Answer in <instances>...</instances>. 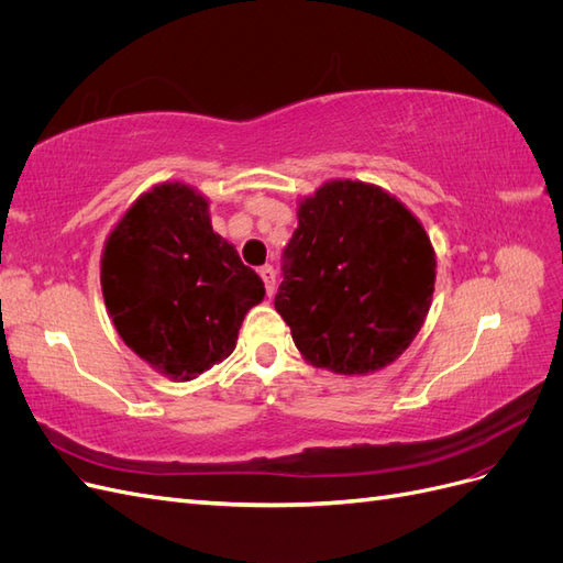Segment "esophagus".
<instances>
[{
  "label": "esophagus",
  "instance_id": "34e87169",
  "mask_svg": "<svg viewBox=\"0 0 563 563\" xmlns=\"http://www.w3.org/2000/svg\"><path fill=\"white\" fill-rule=\"evenodd\" d=\"M258 272H261V279H263V284H265L267 296H272V294H275V282H277L275 267H272V265H263Z\"/></svg>",
  "mask_w": 563,
  "mask_h": 563
}]
</instances>
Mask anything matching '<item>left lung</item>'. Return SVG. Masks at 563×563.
<instances>
[{
	"label": "left lung",
	"instance_id": "obj_1",
	"mask_svg": "<svg viewBox=\"0 0 563 563\" xmlns=\"http://www.w3.org/2000/svg\"><path fill=\"white\" fill-rule=\"evenodd\" d=\"M418 218L376 185L333 180L298 209L275 308L319 368L364 376L411 345L434 291Z\"/></svg>",
	"mask_w": 563,
	"mask_h": 563
}]
</instances>
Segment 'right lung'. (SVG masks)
<instances>
[{
	"instance_id": "1",
	"label": "right lung",
	"mask_w": 563,
	"mask_h": 563,
	"mask_svg": "<svg viewBox=\"0 0 563 563\" xmlns=\"http://www.w3.org/2000/svg\"><path fill=\"white\" fill-rule=\"evenodd\" d=\"M100 284L124 343L180 380L230 356L265 296L263 279L213 232L209 201L183 183L157 185L119 220Z\"/></svg>"
}]
</instances>
